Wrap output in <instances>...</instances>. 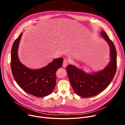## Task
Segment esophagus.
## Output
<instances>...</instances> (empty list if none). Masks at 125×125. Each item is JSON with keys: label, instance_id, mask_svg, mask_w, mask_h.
I'll return each instance as SVG.
<instances>
[{"label": "esophagus", "instance_id": "1", "mask_svg": "<svg viewBox=\"0 0 125 125\" xmlns=\"http://www.w3.org/2000/svg\"><path fill=\"white\" fill-rule=\"evenodd\" d=\"M68 61L67 60H64L63 61V67H66L67 65H68Z\"/></svg>", "mask_w": 125, "mask_h": 125}]
</instances>
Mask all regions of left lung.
I'll use <instances>...</instances> for the list:
<instances>
[{"mask_svg":"<svg viewBox=\"0 0 125 125\" xmlns=\"http://www.w3.org/2000/svg\"><path fill=\"white\" fill-rule=\"evenodd\" d=\"M101 34L110 47V61L105 68L97 73L89 74L74 65H69L66 67L72 87L76 94L83 98L96 96L105 89L116 73L117 62L115 46L105 32L102 31Z\"/></svg>","mask_w":125,"mask_h":125,"instance_id":"1","label":"left lung"}]
</instances>
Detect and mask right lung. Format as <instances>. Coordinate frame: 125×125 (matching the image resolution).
<instances>
[{"label": "right lung", "instance_id": "obj_1", "mask_svg": "<svg viewBox=\"0 0 125 125\" xmlns=\"http://www.w3.org/2000/svg\"><path fill=\"white\" fill-rule=\"evenodd\" d=\"M22 36L20 34L12 44L10 66L13 76L18 84L27 93L38 97L50 95L56 83V71L61 67L63 59H54L41 69H31L22 64L18 56V49Z\"/></svg>", "mask_w": 125, "mask_h": 125}]
</instances>
